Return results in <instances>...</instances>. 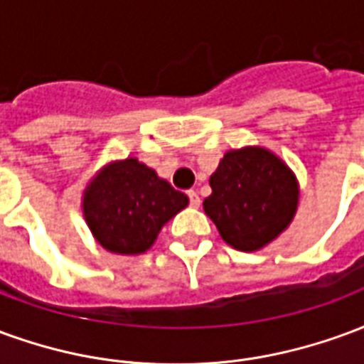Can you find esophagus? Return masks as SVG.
Here are the masks:
<instances>
[{
  "label": "esophagus",
  "instance_id": "esophagus-1",
  "mask_svg": "<svg viewBox=\"0 0 364 364\" xmlns=\"http://www.w3.org/2000/svg\"><path fill=\"white\" fill-rule=\"evenodd\" d=\"M189 200H191V206L200 205V197L197 195V191H189Z\"/></svg>",
  "mask_w": 364,
  "mask_h": 364
}]
</instances>
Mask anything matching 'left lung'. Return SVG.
<instances>
[{
  "instance_id": "left-lung-1",
  "label": "left lung",
  "mask_w": 364,
  "mask_h": 364,
  "mask_svg": "<svg viewBox=\"0 0 364 364\" xmlns=\"http://www.w3.org/2000/svg\"><path fill=\"white\" fill-rule=\"evenodd\" d=\"M203 208L237 252H259L294 220L300 185L294 171L263 146L228 150L210 175Z\"/></svg>"
}]
</instances>
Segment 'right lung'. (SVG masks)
Wrapping results in <instances>:
<instances>
[{"label": "right lung", "mask_w": 364, "mask_h": 364, "mask_svg": "<svg viewBox=\"0 0 364 364\" xmlns=\"http://www.w3.org/2000/svg\"><path fill=\"white\" fill-rule=\"evenodd\" d=\"M189 197L138 158L109 161L90 179L82 210L91 236L117 255H142Z\"/></svg>", "instance_id": "obj_1"}]
</instances>
